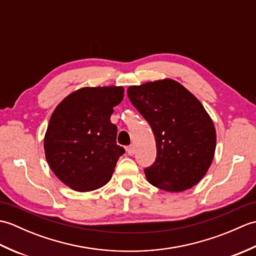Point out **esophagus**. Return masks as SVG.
I'll use <instances>...</instances> for the list:
<instances>
[{"label":"esophagus","instance_id":"34e87169","mask_svg":"<svg viewBox=\"0 0 256 256\" xmlns=\"http://www.w3.org/2000/svg\"><path fill=\"white\" fill-rule=\"evenodd\" d=\"M126 152H128V154L130 155V156H133L134 154H135V148L133 145H130L128 148H126Z\"/></svg>","mask_w":256,"mask_h":256}]
</instances>
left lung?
<instances>
[{"instance_id":"obj_1","label":"left lung","mask_w":256,"mask_h":256,"mask_svg":"<svg viewBox=\"0 0 256 256\" xmlns=\"http://www.w3.org/2000/svg\"><path fill=\"white\" fill-rule=\"evenodd\" d=\"M128 96L155 135L156 160L145 170L148 182L170 192L197 184L216 144L214 124L201 102L170 78L130 86Z\"/></svg>"}]
</instances>
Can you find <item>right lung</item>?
<instances>
[{
	"instance_id": "1",
	"label": "right lung",
	"mask_w": 256,
	"mask_h": 256,
	"mask_svg": "<svg viewBox=\"0 0 256 256\" xmlns=\"http://www.w3.org/2000/svg\"><path fill=\"white\" fill-rule=\"evenodd\" d=\"M123 96V86H84L54 110L44 138L46 160L59 180L76 192L104 186L124 154L116 144V125L110 121Z\"/></svg>"
}]
</instances>
